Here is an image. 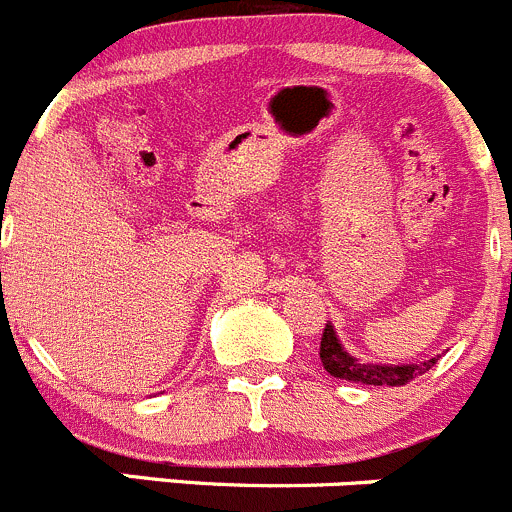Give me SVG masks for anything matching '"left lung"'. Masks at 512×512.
<instances>
[{
	"instance_id": "8db88e82",
	"label": "left lung",
	"mask_w": 512,
	"mask_h": 512,
	"mask_svg": "<svg viewBox=\"0 0 512 512\" xmlns=\"http://www.w3.org/2000/svg\"><path fill=\"white\" fill-rule=\"evenodd\" d=\"M319 357L324 369L332 377L347 379V382L372 384V387H402V384L412 382L420 374L430 372L437 364V359H427L422 364H402V367H397V364H359L357 359L344 352L337 334H334L329 324L324 326V334H321Z\"/></svg>"
}]
</instances>
